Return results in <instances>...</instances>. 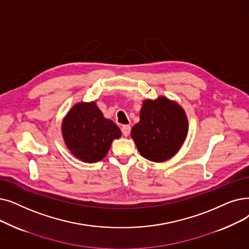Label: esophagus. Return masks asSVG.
I'll return each mask as SVG.
<instances>
[{
  "mask_svg": "<svg viewBox=\"0 0 249 249\" xmlns=\"http://www.w3.org/2000/svg\"><path fill=\"white\" fill-rule=\"evenodd\" d=\"M130 131H131V127L129 125H124L122 127V133L124 136H128L129 134H130Z\"/></svg>",
  "mask_w": 249,
  "mask_h": 249,
  "instance_id": "esophagus-1",
  "label": "esophagus"
}]
</instances>
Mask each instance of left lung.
I'll use <instances>...</instances> for the list:
<instances>
[{
	"label": "left lung",
	"mask_w": 249,
	"mask_h": 249,
	"mask_svg": "<svg viewBox=\"0 0 249 249\" xmlns=\"http://www.w3.org/2000/svg\"><path fill=\"white\" fill-rule=\"evenodd\" d=\"M188 132L187 117L182 107L165 96L145 100L140 120L131 130V137L143 158L161 163L178 153Z\"/></svg>",
	"instance_id": "8db88e82"
}]
</instances>
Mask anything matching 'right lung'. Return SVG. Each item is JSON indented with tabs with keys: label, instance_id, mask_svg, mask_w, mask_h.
<instances>
[{
	"label": "right lung",
	"instance_id": "right-lung-1",
	"mask_svg": "<svg viewBox=\"0 0 249 249\" xmlns=\"http://www.w3.org/2000/svg\"><path fill=\"white\" fill-rule=\"evenodd\" d=\"M62 134L71 154L85 163H96L109 151L121 130L103 116L95 102L78 103L64 118Z\"/></svg>",
	"mask_w": 249,
	"mask_h": 249
}]
</instances>
